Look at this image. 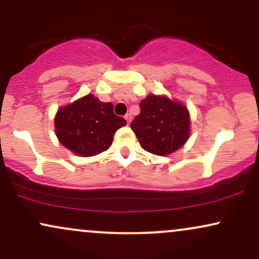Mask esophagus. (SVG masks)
<instances>
[{
    "label": "esophagus",
    "mask_w": 259,
    "mask_h": 259,
    "mask_svg": "<svg viewBox=\"0 0 259 259\" xmlns=\"http://www.w3.org/2000/svg\"><path fill=\"white\" fill-rule=\"evenodd\" d=\"M124 118H125V120H126L127 124L132 123V115H130V114H125V117H124Z\"/></svg>",
    "instance_id": "esophagus-1"
}]
</instances>
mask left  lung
Here are the masks:
<instances>
[{"instance_id":"left-lung-1","label":"left lung","mask_w":259,"mask_h":259,"mask_svg":"<svg viewBox=\"0 0 259 259\" xmlns=\"http://www.w3.org/2000/svg\"><path fill=\"white\" fill-rule=\"evenodd\" d=\"M141 113L130 127L147 152L168 156L190 138V114L185 105L167 96L150 94L140 102Z\"/></svg>"}]
</instances>
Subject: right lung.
I'll return each mask as SVG.
<instances>
[{"mask_svg": "<svg viewBox=\"0 0 259 259\" xmlns=\"http://www.w3.org/2000/svg\"><path fill=\"white\" fill-rule=\"evenodd\" d=\"M126 124L113 112L111 102H101L89 94L61 107L55 117V132L62 145L81 157L108 150L115 132Z\"/></svg>", "mask_w": 259, "mask_h": 259, "instance_id": "add662e5", "label": "right lung"}]
</instances>
